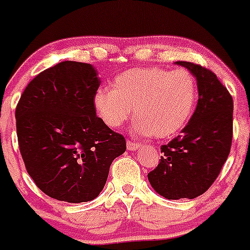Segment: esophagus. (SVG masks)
Instances as JSON below:
<instances>
[{"mask_svg": "<svg viewBox=\"0 0 250 250\" xmlns=\"http://www.w3.org/2000/svg\"><path fill=\"white\" fill-rule=\"evenodd\" d=\"M140 147V144L139 143H134V141H127V150L130 151H135Z\"/></svg>", "mask_w": 250, "mask_h": 250, "instance_id": "34e87169", "label": "esophagus"}]
</instances>
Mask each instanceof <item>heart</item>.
I'll return each mask as SVG.
<instances>
[{"label": "heart", "instance_id": "heart-1", "mask_svg": "<svg viewBox=\"0 0 250 250\" xmlns=\"http://www.w3.org/2000/svg\"><path fill=\"white\" fill-rule=\"evenodd\" d=\"M198 100L195 79L185 68H130L114 79L112 87L95 92L94 106L106 126L119 129L131 116L139 135L167 139L189 123Z\"/></svg>", "mask_w": 250, "mask_h": 250}]
</instances>
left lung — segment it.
<instances>
[{
  "mask_svg": "<svg viewBox=\"0 0 250 250\" xmlns=\"http://www.w3.org/2000/svg\"><path fill=\"white\" fill-rule=\"evenodd\" d=\"M196 79L199 99L182 134L161 145L163 156L147 174L154 190L170 200L194 199L210 188L228 159L233 138V99L210 70L176 61Z\"/></svg>",
  "mask_w": 250,
  "mask_h": 250,
  "instance_id": "left-lung-1",
  "label": "left lung"
}]
</instances>
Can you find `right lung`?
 I'll list each match as a JSON object with an SVG mask.
<instances>
[{
    "instance_id": "obj_1",
    "label": "right lung",
    "mask_w": 250,
    "mask_h": 250,
    "mask_svg": "<svg viewBox=\"0 0 250 250\" xmlns=\"http://www.w3.org/2000/svg\"><path fill=\"white\" fill-rule=\"evenodd\" d=\"M100 83L90 63L63 61L37 75L17 104V139L26 170L54 199H95L112 160L126 150L124 136L96 116L94 96Z\"/></svg>"
}]
</instances>
